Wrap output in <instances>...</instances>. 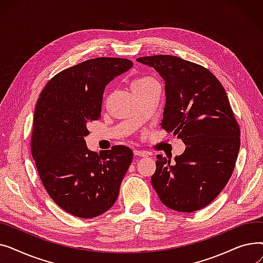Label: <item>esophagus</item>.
Wrapping results in <instances>:
<instances>
[{
	"mask_svg": "<svg viewBox=\"0 0 263 263\" xmlns=\"http://www.w3.org/2000/svg\"><path fill=\"white\" fill-rule=\"evenodd\" d=\"M133 153H134V156L142 157V158H145V157H147V156H148V154H147V153H145V151H143V150H134Z\"/></svg>",
	"mask_w": 263,
	"mask_h": 263,
	"instance_id": "esophagus-1",
	"label": "esophagus"
}]
</instances>
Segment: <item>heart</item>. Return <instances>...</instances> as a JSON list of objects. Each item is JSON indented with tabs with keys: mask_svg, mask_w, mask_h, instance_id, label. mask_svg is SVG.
I'll use <instances>...</instances> for the list:
<instances>
[{
	"mask_svg": "<svg viewBox=\"0 0 263 263\" xmlns=\"http://www.w3.org/2000/svg\"><path fill=\"white\" fill-rule=\"evenodd\" d=\"M153 81H156L154 78L151 77H142V78H137L135 79L133 82H132V88H135V87H142V86H145L147 84H149L150 82Z\"/></svg>",
	"mask_w": 263,
	"mask_h": 263,
	"instance_id": "b5f03b06",
	"label": "heart"
}]
</instances>
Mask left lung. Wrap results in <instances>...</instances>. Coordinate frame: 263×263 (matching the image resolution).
I'll list each match as a JSON object with an SVG mask.
<instances>
[{"instance_id":"1","label":"left lung","mask_w":263,"mask_h":263,"mask_svg":"<svg viewBox=\"0 0 263 263\" xmlns=\"http://www.w3.org/2000/svg\"><path fill=\"white\" fill-rule=\"evenodd\" d=\"M153 67L165 83L161 127L186 146L175 164L157 157L151 184L170 209L194 212L219 194L236 164L240 129L220 82L197 64L172 55L136 59Z\"/></svg>"}]
</instances>
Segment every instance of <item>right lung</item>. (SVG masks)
Here are the masks:
<instances>
[{
	"label": "right lung",
	"instance_id": "1",
	"mask_svg": "<svg viewBox=\"0 0 263 263\" xmlns=\"http://www.w3.org/2000/svg\"><path fill=\"white\" fill-rule=\"evenodd\" d=\"M132 66L126 59H91L53 77L40 93L32 156L50 197L77 217L106 212L115 203L132 162L129 147L114 146L98 156L84 140L88 122L101 117L106 85Z\"/></svg>",
	"mask_w": 263,
	"mask_h": 263
}]
</instances>
